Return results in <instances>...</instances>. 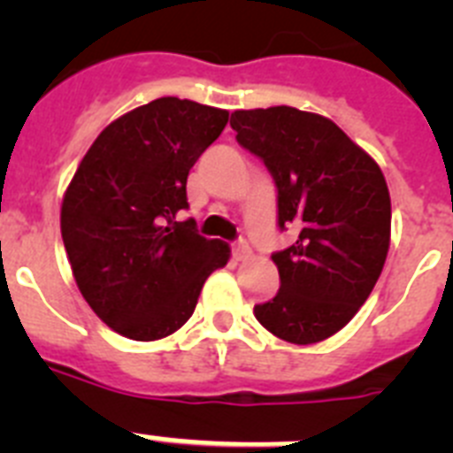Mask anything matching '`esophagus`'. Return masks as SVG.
Returning <instances> with one entry per match:
<instances>
[{
	"label": "esophagus",
	"mask_w": 453,
	"mask_h": 453,
	"mask_svg": "<svg viewBox=\"0 0 453 453\" xmlns=\"http://www.w3.org/2000/svg\"><path fill=\"white\" fill-rule=\"evenodd\" d=\"M234 256H235V261H250L251 258V247L247 240H238L234 245Z\"/></svg>",
	"instance_id": "obj_1"
}]
</instances>
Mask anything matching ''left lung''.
Segmentation results:
<instances>
[{
  "label": "left lung",
  "mask_w": 453,
  "mask_h": 453,
  "mask_svg": "<svg viewBox=\"0 0 453 453\" xmlns=\"http://www.w3.org/2000/svg\"><path fill=\"white\" fill-rule=\"evenodd\" d=\"M231 129L274 179L279 229H297L295 245L272 254L281 288L254 306L256 319L286 342H322L381 276L392 215L381 167L338 124L299 108L235 111Z\"/></svg>",
  "instance_id": "obj_1"
}]
</instances>
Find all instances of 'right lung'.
I'll use <instances>...</instances> for the list:
<instances>
[{
  "mask_svg": "<svg viewBox=\"0 0 453 453\" xmlns=\"http://www.w3.org/2000/svg\"><path fill=\"white\" fill-rule=\"evenodd\" d=\"M229 122L222 108L161 97L111 122L65 190L61 234L88 306L119 335L167 338L190 319L229 245L206 240L188 208L190 167Z\"/></svg>",
  "mask_w": 453,
  "mask_h": 453,
  "instance_id": "obj_1",
  "label": "right lung"
}]
</instances>
